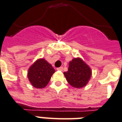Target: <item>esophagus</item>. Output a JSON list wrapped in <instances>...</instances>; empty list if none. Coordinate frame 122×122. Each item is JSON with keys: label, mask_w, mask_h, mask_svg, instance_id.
I'll return each instance as SVG.
<instances>
[{"label": "esophagus", "mask_w": 122, "mask_h": 122, "mask_svg": "<svg viewBox=\"0 0 122 122\" xmlns=\"http://www.w3.org/2000/svg\"><path fill=\"white\" fill-rule=\"evenodd\" d=\"M57 70L58 71H63V67H58L57 68Z\"/></svg>", "instance_id": "obj_1"}]
</instances>
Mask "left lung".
I'll use <instances>...</instances> for the list:
<instances>
[{"label":"left lung","instance_id":"obj_1","mask_svg":"<svg viewBox=\"0 0 122 122\" xmlns=\"http://www.w3.org/2000/svg\"><path fill=\"white\" fill-rule=\"evenodd\" d=\"M64 75L73 87L80 89L86 86L91 79L92 71L89 66L80 58H74L69 63L67 72Z\"/></svg>","mask_w":122,"mask_h":122}]
</instances>
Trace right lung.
I'll list each match as a JSON object with an SVG mask.
<instances>
[{
  "label": "right lung",
  "mask_w": 122,
  "mask_h": 122,
  "mask_svg": "<svg viewBox=\"0 0 122 122\" xmlns=\"http://www.w3.org/2000/svg\"><path fill=\"white\" fill-rule=\"evenodd\" d=\"M55 72L51 64L43 58H40L29 67L27 77L34 87L43 89L46 86Z\"/></svg>",
  "instance_id": "1"
}]
</instances>
